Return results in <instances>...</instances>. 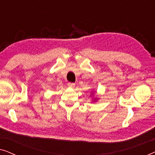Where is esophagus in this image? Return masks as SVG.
<instances>
[{
    "label": "esophagus",
    "mask_w": 155,
    "mask_h": 155,
    "mask_svg": "<svg viewBox=\"0 0 155 155\" xmlns=\"http://www.w3.org/2000/svg\"><path fill=\"white\" fill-rule=\"evenodd\" d=\"M68 87H71V88H74L75 87V83H73V82H68Z\"/></svg>",
    "instance_id": "esophagus-1"
}]
</instances>
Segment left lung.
Here are the masks:
<instances>
[{
	"mask_svg": "<svg viewBox=\"0 0 155 155\" xmlns=\"http://www.w3.org/2000/svg\"><path fill=\"white\" fill-rule=\"evenodd\" d=\"M96 99H95V101H96Z\"/></svg>",
	"mask_w": 155,
	"mask_h": 155,
	"instance_id": "8db88e82",
	"label": "left lung"
}]
</instances>
